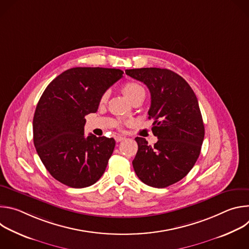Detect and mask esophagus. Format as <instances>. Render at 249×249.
Listing matches in <instances>:
<instances>
[{"label":"esophagus","instance_id":"obj_1","mask_svg":"<svg viewBox=\"0 0 249 249\" xmlns=\"http://www.w3.org/2000/svg\"><path fill=\"white\" fill-rule=\"evenodd\" d=\"M123 140H125V137H123V136H115V141L117 142H121V141H123Z\"/></svg>","mask_w":249,"mask_h":249}]
</instances>
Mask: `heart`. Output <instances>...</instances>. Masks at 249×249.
Segmentation results:
<instances>
[{
	"label": "heart",
	"mask_w": 249,
	"mask_h": 249,
	"mask_svg": "<svg viewBox=\"0 0 249 249\" xmlns=\"http://www.w3.org/2000/svg\"><path fill=\"white\" fill-rule=\"evenodd\" d=\"M122 92L124 93V95L132 102L134 99L145 95V89L144 88L142 87L139 83L131 81V82H127L126 84H124V86L122 87ZM107 97H108V93L105 92L101 98H100V103L104 104L106 101H107Z\"/></svg>",
	"instance_id": "b5f03b06"
}]
</instances>
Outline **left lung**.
<instances>
[{"label": "left lung", "instance_id": "obj_1", "mask_svg": "<svg viewBox=\"0 0 249 249\" xmlns=\"http://www.w3.org/2000/svg\"><path fill=\"white\" fill-rule=\"evenodd\" d=\"M131 78L144 83L151 92L149 119L158 142L135 138L138 152L133 167L145 184L164 188L181 180L192 169L201 152L205 128L197 97L188 83L167 69L126 70Z\"/></svg>", "mask_w": 249, "mask_h": 249}]
</instances>
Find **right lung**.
<instances>
[{
	"instance_id": "add662e5",
	"label": "right lung",
	"mask_w": 249,
	"mask_h": 249,
	"mask_svg": "<svg viewBox=\"0 0 249 249\" xmlns=\"http://www.w3.org/2000/svg\"><path fill=\"white\" fill-rule=\"evenodd\" d=\"M123 71L77 67L56 77L42 93L33 117V143L46 169L61 183L85 188L105 171L115 141L85 136V116L97 111L101 96Z\"/></svg>"
}]
</instances>
